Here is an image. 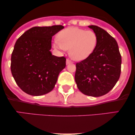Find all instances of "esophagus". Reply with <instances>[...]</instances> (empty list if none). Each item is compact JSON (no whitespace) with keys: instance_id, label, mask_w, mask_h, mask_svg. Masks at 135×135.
<instances>
[{"instance_id":"esophagus-1","label":"esophagus","mask_w":135,"mask_h":135,"mask_svg":"<svg viewBox=\"0 0 135 135\" xmlns=\"http://www.w3.org/2000/svg\"><path fill=\"white\" fill-rule=\"evenodd\" d=\"M72 63V61H71L70 60H69V59H66V65L69 64V63Z\"/></svg>"}]
</instances>
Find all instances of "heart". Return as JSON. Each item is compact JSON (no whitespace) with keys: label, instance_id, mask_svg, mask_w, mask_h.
Wrapping results in <instances>:
<instances>
[{"label":"heart","instance_id":"heart-1","mask_svg":"<svg viewBox=\"0 0 135 135\" xmlns=\"http://www.w3.org/2000/svg\"><path fill=\"white\" fill-rule=\"evenodd\" d=\"M98 38L93 30H86L78 27H69L60 32L58 39L54 41V47L60 50L69 49L73 60L81 61L93 52Z\"/></svg>","mask_w":135,"mask_h":135}]
</instances>
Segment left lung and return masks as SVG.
<instances>
[{"mask_svg": "<svg viewBox=\"0 0 135 135\" xmlns=\"http://www.w3.org/2000/svg\"><path fill=\"white\" fill-rule=\"evenodd\" d=\"M89 28L98 41L88 58L76 63L75 80L83 94L98 97L108 93L118 81L121 71V56L117 41L107 32L95 25Z\"/></svg>", "mask_w": 135, "mask_h": 135, "instance_id": "8db88e82", "label": "left lung"}]
</instances>
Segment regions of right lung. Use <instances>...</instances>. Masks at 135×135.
<instances>
[{
    "label": "right lung",
    "instance_id": "add662e5",
    "mask_svg": "<svg viewBox=\"0 0 135 135\" xmlns=\"http://www.w3.org/2000/svg\"><path fill=\"white\" fill-rule=\"evenodd\" d=\"M62 25L35 27L26 31L15 43L11 70L18 86L26 93L41 96L51 91L66 58L52 55V37Z\"/></svg>",
    "mask_w": 135,
    "mask_h": 135
}]
</instances>
